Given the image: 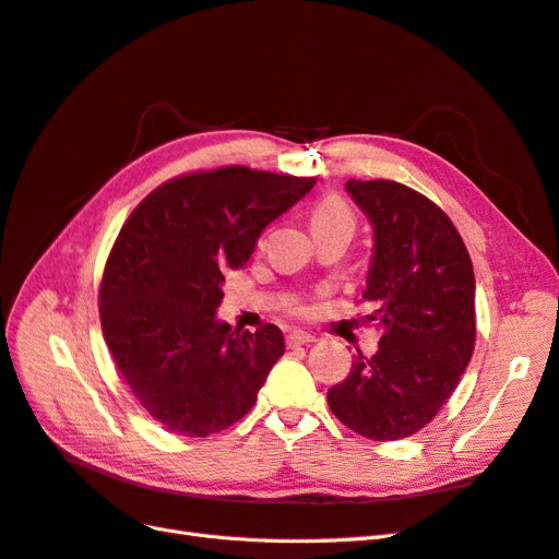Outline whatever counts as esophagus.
<instances>
[{
  "label": "esophagus",
  "mask_w": 559,
  "mask_h": 559,
  "mask_svg": "<svg viewBox=\"0 0 559 559\" xmlns=\"http://www.w3.org/2000/svg\"><path fill=\"white\" fill-rule=\"evenodd\" d=\"M314 343V335L306 333V331H292L289 335H286V345L289 347H300V345H310Z\"/></svg>",
  "instance_id": "34e87169"
}]
</instances>
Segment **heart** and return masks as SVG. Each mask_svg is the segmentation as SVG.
I'll return each instance as SVG.
<instances>
[{"label": "heart", "mask_w": 559, "mask_h": 559, "mask_svg": "<svg viewBox=\"0 0 559 559\" xmlns=\"http://www.w3.org/2000/svg\"><path fill=\"white\" fill-rule=\"evenodd\" d=\"M310 226H312V233L341 230V233L354 235V230H357V216H354L352 207L341 195H326V198H321L317 205L312 207ZM289 310L294 314L302 312V308L296 306V302H292Z\"/></svg>", "instance_id": "b5f03b06"}]
</instances>
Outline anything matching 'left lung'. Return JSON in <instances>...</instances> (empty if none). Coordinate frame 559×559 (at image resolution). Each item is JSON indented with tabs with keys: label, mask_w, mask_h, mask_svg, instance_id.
<instances>
[{
	"label": "left lung",
	"mask_w": 559,
	"mask_h": 559,
	"mask_svg": "<svg viewBox=\"0 0 559 559\" xmlns=\"http://www.w3.org/2000/svg\"><path fill=\"white\" fill-rule=\"evenodd\" d=\"M376 228L364 321L382 329L373 357H354L329 408L373 441L425 429L460 384L476 347V277L462 235L427 195L392 179L347 181Z\"/></svg>",
	"instance_id": "left-lung-1"
}]
</instances>
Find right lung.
Returning a JSON list of instances; mask_svg holds the SVG:
<instances>
[{"label": "right lung", "mask_w": 559, "mask_h": 559, "mask_svg": "<svg viewBox=\"0 0 559 559\" xmlns=\"http://www.w3.org/2000/svg\"><path fill=\"white\" fill-rule=\"evenodd\" d=\"M314 181L245 165L179 175L151 191L118 233L99 284V321L130 392L167 431L218 433L257 403L284 335L275 324L238 333L216 321L224 273L249 261L263 228Z\"/></svg>", "instance_id": "obj_1"}]
</instances>
